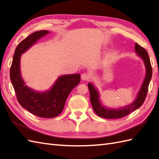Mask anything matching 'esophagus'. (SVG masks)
Returning <instances> with one entry per match:
<instances>
[{
    "label": "esophagus",
    "instance_id": "1",
    "mask_svg": "<svg viewBox=\"0 0 159 159\" xmlns=\"http://www.w3.org/2000/svg\"><path fill=\"white\" fill-rule=\"evenodd\" d=\"M90 78H91L90 75L87 72H84V73H83L82 75H81V79H82L83 80H87Z\"/></svg>",
    "mask_w": 159,
    "mask_h": 159
}]
</instances>
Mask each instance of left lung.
<instances>
[{"label": "left lung", "instance_id": "left-lung-1", "mask_svg": "<svg viewBox=\"0 0 159 159\" xmlns=\"http://www.w3.org/2000/svg\"><path fill=\"white\" fill-rule=\"evenodd\" d=\"M135 51L138 55L143 59L146 69V73L144 80L142 84L140 90L138 93L137 98L132 103L123 108L119 109H108L105 108L101 104L99 100V93L91 83L88 84V87L90 92V99L93 110L99 116L107 119H117L121 118L128 115L129 113L135 111L139 108L144 102L146 95L148 93V85L152 78V69L150 64L148 54L144 48L140 46L137 43L135 44Z\"/></svg>", "mask_w": 159, "mask_h": 159}]
</instances>
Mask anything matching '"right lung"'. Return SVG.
I'll use <instances>...</instances> for the list:
<instances>
[{
  "label": "right lung",
  "mask_w": 159,
  "mask_h": 159,
  "mask_svg": "<svg viewBox=\"0 0 159 159\" xmlns=\"http://www.w3.org/2000/svg\"><path fill=\"white\" fill-rule=\"evenodd\" d=\"M48 33L46 30L36 31L22 40L15 49L10 70V78L19 104L30 113L45 118L56 117L62 111L68 95L80 81L79 74L63 75L50 91L43 93L35 92L25 85L20 73L21 55Z\"/></svg>",
  "instance_id": "right-lung-1"
}]
</instances>
